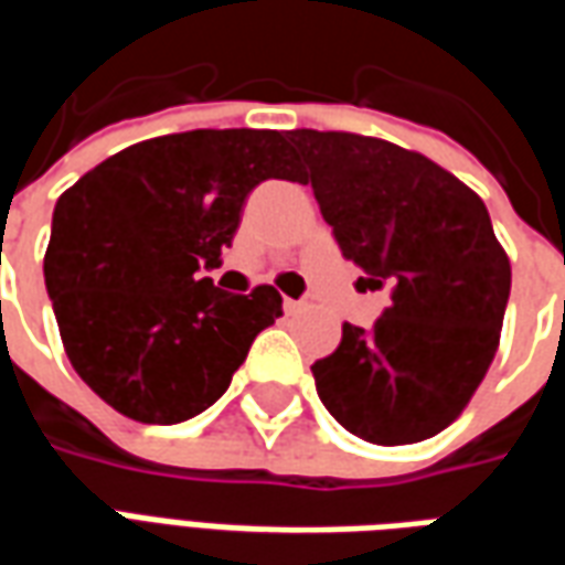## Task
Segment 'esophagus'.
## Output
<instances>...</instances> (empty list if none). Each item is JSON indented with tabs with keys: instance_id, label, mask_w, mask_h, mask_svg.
Segmentation results:
<instances>
[{
	"instance_id": "1",
	"label": "esophagus",
	"mask_w": 565,
	"mask_h": 565,
	"mask_svg": "<svg viewBox=\"0 0 565 565\" xmlns=\"http://www.w3.org/2000/svg\"><path fill=\"white\" fill-rule=\"evenodd\" d=\"M302 302H296V299H284V311H287V315H299V311H302Z\"/></svg>"
}]
</instances>
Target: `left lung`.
Returning <instances> with one entry per match:
<instances>
[{"mask_svg":"<svg viewBox=\"0 0 565 565\" xmlns=\"http://www.w3.org/2000/svg\"><path fill=\"white\" fill-rule=\"evenodd\" d=\"M323 221L391 306L318 360L320 403L354 436L412 445L454 424L499 348L511 266L478 193L424 153L356 132H287Z\"/></svg>","mask_w":565,"mask_h":565,"instance_id":"obj_1","label":"left lung"}]
</instances>
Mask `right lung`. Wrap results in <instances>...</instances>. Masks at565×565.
I'll list each match as a JSON object with an SVG mask.
<instances>
[{
  "instance_id": "add662e5",
  "label": "right lung",
  "mask_w": 565,
  "mask_h": 565,
  "mask_svg": "<svg viewBox=\"0 0 565 565\" xmlns=\"http://www.w3.org/2000/svg\"><path fill=\"white\" fill-rule=\"evenodd\" d=\"M296 174L278 129H193L124 148L56 199L44 284L99 399L162 426L221 399L281 296L226 294L199 266L221 263L259 181Z\"/></svg>"
}]
</instances>
